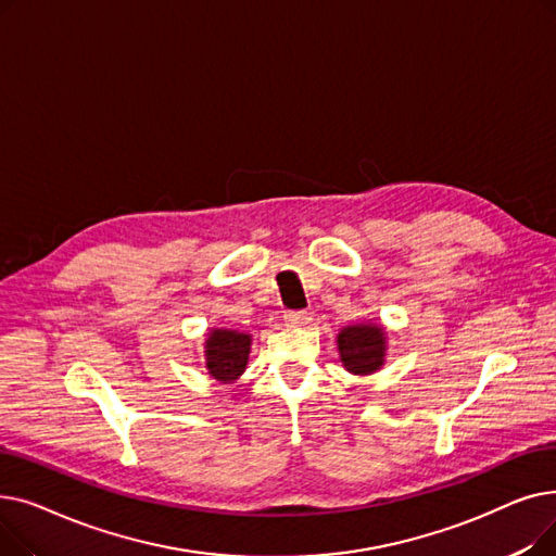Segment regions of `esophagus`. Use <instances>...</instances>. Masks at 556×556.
I'll return each mask as SVG.
<instances>
[{
    "label": "esophagus",
    "instance_id": "obj_1",
    "mask_svg": "<svg viewBox=\"0 0 556 556\" xmlns=\"http://www.w3.org/2000/svg\"><path fill=\"white\" fill-rule=\"evenodd\" d=\"M283 319H286L288 327H302V325L308 323L311 317H308L306 311H286V313H283Z\"/></svg>",
    "mask_w": 556,
    "mask_h": 556
}]
</instances>
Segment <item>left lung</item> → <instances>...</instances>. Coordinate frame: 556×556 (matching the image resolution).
Here are the masks:
<instances>
[{
    "label": "left lung",
    "instance_id": "8db88e82",
    "mask_svg": "<svg viewBox=\"0 0 556 556\" xmlns=\"http://www.w3.org/2000/svg\"><path fill=\"white\" fill-rule=\"evenodd\" d=\"M342 367L354 376L381 371L388 358V331L381 323H356L342 327L336 336Z\"/></svg>",
    "mask_w": 556,
    "mask_h": 556
}]
</instances>
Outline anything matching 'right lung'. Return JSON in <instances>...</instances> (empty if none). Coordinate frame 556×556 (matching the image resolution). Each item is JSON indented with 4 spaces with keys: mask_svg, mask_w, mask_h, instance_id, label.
Segmentation results:
<instances>
[{
    "mask_svg": "<svg viewBox=\"0 0 556 556\" xmlns=\"http://www.w3.org/2000/svg\"><path fill=\"white\" fill-rule=\"evenodd\" d=\"M252 349V336L237 329L214 327L204 336V367L223 386L237 383L243 376Z\"/></svg>",
    "mask_w": 556,
    "mask_h": 556,
    "instance_id": "add662e5",
    "label": "right lung"
}]
</instances>
